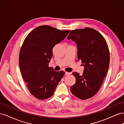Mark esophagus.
I'll return each mask as SVG.
<instances>
[{"instance_id": "obj_1", "label": "esophagus", "mask_w": 124, "mask_h": 124, "mask_svg": "<svg viewBox=\"0 0 124 124\" xmlns=\"http://www.w3.org/2000/svg\"><path fill=\"white\" fill-rule=\"evenodd\" d=\"M70 74H71V73H70V72H65V76H69V75H70Z\"/></svg>"}]
</instances>
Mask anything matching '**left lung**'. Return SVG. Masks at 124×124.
Masks as SVG:
<instances>
[{"label":"left lung","instance_id":"8db88e82","mask_svg":"<svg viewBox=\"0 0 124 124\" xmlns=\"http://www.w3.org/2000/svg\"><path fill=\"white\" fill-rule=\"evenodd\" d=\"M68 39L77 44L78 59L84 66L82 76L74 72L76 83L70 87L72 94L82 100L95 95L106 77L110 63V53L104 37L95 29L86 27L71 31Z\"/></svg>","mask_w":124,"mask_h":124}]
</instances>
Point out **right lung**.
Listing matches in <instances>:
<instances>
[{
    "label": "right lung",
    "instance_id": "right-lung-1",
    "mask_svg": "<svg viewBox=\"0 0 124 124\" xmlns=\"http://www.w3.org/2000/svg\"><path fill=\"white\" fill-rule=\"evenodd\" d=\"M69 32L42 25L33 29L24 41L20 52V68L29 91L37 99L51 97L64 76V71H55L48 63L53 47Z\"/></svg>",
    "mask_w": 124,
    "mask_h": 124
}]
</instances>
